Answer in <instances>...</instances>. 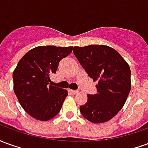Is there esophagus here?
Masks as SVG:
<instances>
[{
    "mask_svg": "<svg viewBox=\"0 0 148 148\" xmlns=\"http://www.w3.org/2000/svg\"><path fill=\"white\" fill-rule=\"evenodd\" d=\"M72 94H76V93H78V90H69Z\"/></svg>",
    "mask_w": 148,
    "mask_h": 148,
    "instance_id": "34e87169",
    "label": "esophagus"
}]
</instances>
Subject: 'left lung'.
<instances>
[{
    "instance_id": "1",
    "label": "left lung",
    "mask_w": 148,
    "mask_h": 148,
    "mask_svg": "<svg viewBox=\"0 0 148 148\" xmlns=\"http://www.w3.org/2000/svg\"><path fill=\"white\" fill-rule=\"evenodd\" d=\"M73 52L88 75L97 82V93L87 95L81 113L94 124L109 121L123 108L130 92L129 65L109 46L74 47Z\"/></svg>"
}]
</instances>
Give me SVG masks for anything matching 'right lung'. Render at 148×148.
Listing matches in <instances>:
<instances>
[{"label":"right lung","mask_w":148,"mask_h":148,"mask_svg":"<svg viewBox=\"0 0 148 148\" xmlns=\"http://www.w3.org/2000/svg\"><path fill=\"white\" fill-rule=\"evenodd\" d=\"M73 47L39 46L21 58L12 73L13 90L24 111L36 120L55 117L67 97V90L53 86L51 74L58 62L72 52Z\"/></svg>","instance_id":"1"}]
</instances>
